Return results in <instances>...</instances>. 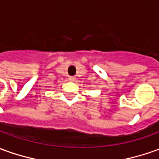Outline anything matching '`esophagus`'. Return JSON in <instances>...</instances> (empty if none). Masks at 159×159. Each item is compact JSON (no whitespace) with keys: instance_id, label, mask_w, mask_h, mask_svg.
<instances>
[{"instance_id":"obj_1","label":"esophagus","mask_w":159,"mask_h":159,"mask_svg":"<svg viewBox=\"0 0 159 159\" xmlns=\"http://www.w3.org/2000/svg\"><path fill=\"white\" fill-rule=\"evenodd\" d=\"M68 79L70 81H74V80H75V77H73V76H70Z\"/></svg>"}]
</instances>
